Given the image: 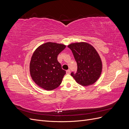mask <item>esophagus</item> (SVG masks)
<instances>
[{
	"mask_svg": "<svg viewBox=\"0 0 129 129\" xmlns=\"http://www.w3.org/2000/svg\"><path fill=\"white\" fill-rule=\"evenodd\" d=\"M66 73L68 74H69L71 73V70H70V69H68L67 71H66Z\"/></svg>",
	"mask_w": 129,
	"mask_h": 129,
	"instance_id": "34e87169",
	"label": "esophagus"
}]
</instances>
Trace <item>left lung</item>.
Here are the masks:
<instances>
[{"label": "left lung", "mask_w": 129, "mask_h": 129, "mask_svg": "<svg viewBox=\"0 0 129 129\" xmlns=\"http://www.w3.org/2000/svg\"><path fill=\"white\" fill-rule=\"evenodd\" d=\"M77 63L76 73L71 75L78 83L89 85L94 83L100 77L102 69L101 58L96 49L86 42H77L68 46Z\"/></svg>", "instance_id": "left-lung-1"}]
</instances>
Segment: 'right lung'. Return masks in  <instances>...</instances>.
<instances>
[{"label": "right lung", "mask_w": 129, "mask_h": 129, "mask_svg": "<svg viewBox=\"0 0 129 129\" xmlns=\"http://www.w3.org/2000/svg\"><path fill=\"white\" fill-rule=\"evenodd\" d=\"M66 48L63 44L47 42L35 50L29 65L30 76L38 85L47 90L58 87L66 72L57 61V55Z\"/></svg>", "instance_id": "right-lung-1"}]
</instances>
